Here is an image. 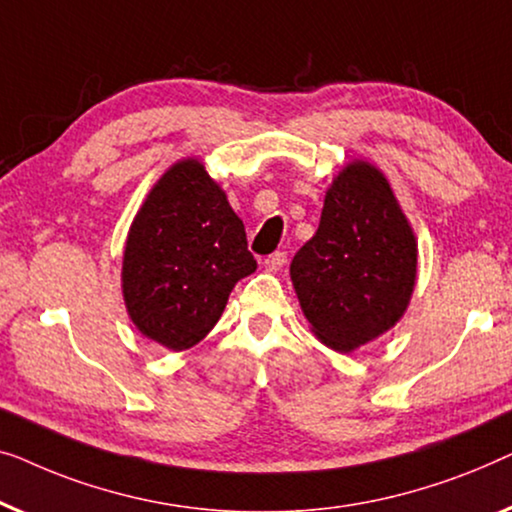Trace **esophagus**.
<instances>
[{
  "label": "esophagus",
  "instance_id": "esophagus-1",
  "mask_svg": "<svg viewBox=\"0 0 512 512\" xmlns=\"http://www.w3.org/2000/svg\"><path fill=\"white\" fill-rule=\"evenodd\" d=\"M285 262H287V255L285 253H273V255H269V257H264V262H262V266L266 271H271V273H276V271H280L285 266Z\"/></svg>",
  "mask_w": 512,
  "mask_h": 512
}]
</instances>
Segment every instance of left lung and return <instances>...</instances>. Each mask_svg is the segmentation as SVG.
<instances>
[{
  "label": "left lung",
  "mask_w": 512,
  "mask_h": 512,
  "mask_svg": "<svg viewBox=\"0 0 512 512\" xmlns=\"http://www.w3.org/2000/svg\"><path fill=\"white\" fill-rule=\"evenodd\" d=\"M313 336L336 352L376 341L403 318L417 280V239L376 164L352 160L327 187L318 232L290 264Z\"/></svg>",
  "instance_id": "8db88e82"
}]
</instances>
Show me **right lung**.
Here are the masks:
<instances>
[{"label":"right lung","instance_id":"add662e5","mask_svg":"<svg viewBox=\"0 0 512 512\" xmlns=\"http://www.w3.org/2000/svg\"><path fill=\"white\" fill-rule=\"evenodd\" d=\"M257 269L246 227L199 157L171 164L136 211L122 253L129 320L162 348L190 350Z\"/></svg>","mask_w":512,"mask_h":512}]
</instances>
